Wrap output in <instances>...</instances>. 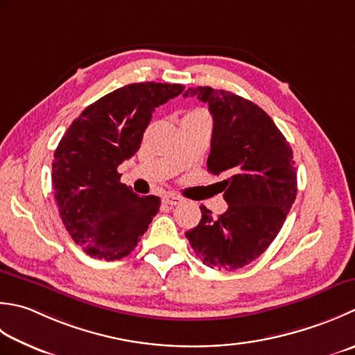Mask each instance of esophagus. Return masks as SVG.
Returning a JSON list of instances; mask_svg holds the SVG:
<instances>
[{"label":"esophagus","instance_id":"obj_1","mask_svg":"<svg viewBox=\"0 0 355 355\" xmlns=\"http://www.w3.org/2000/svg\"><path fill=\"white\" fill-rule=\"evenodd\" d=\"M163 201L166 205L169 206H177V205H182L183 203V198H180L178 196H166L163 198Z\"/></svg>","mask_w":355,"mask_h":355}]
</instances>
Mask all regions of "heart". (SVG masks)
<instances>
[{"mask_svg": "<svg viewBox=\"0 0 355 355\" xmlns=\"http://www.w3.org/2000/svg\"><path fill=\"white\" fill-rule=\"evenodd\" d=\"M189 115H196V116H206L203 112H200V110H196V112H192Z\"/></svg>", "mask_w": 355, "mask_h": 355, "instance_id": "1", "label": "heart"}]
</instances>
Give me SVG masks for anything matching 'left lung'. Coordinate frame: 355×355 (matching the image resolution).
<instances>
[{
    "instance_id": "left-lung-1",
    "label": "left lung",
    "mask_w": 355,
    "mask_h": 355,
    "mask_svg": "<svg viewBox=\"0 0 355 355\" xmlns=\"http://www.w3.org/2000/svg\"><path fill=\"white\" fill-rule=\"evenodd\" d=\"M207 103L214 118L207 171L218 175L227 211L218 218L200 206L198 226L186 232L209 268L234 270L266 251L297 196V172L286 138L265 110L227 90L189 87L184 96Z\"/></svg>"
}]
</instances>
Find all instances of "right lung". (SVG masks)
<instances>
[{
	"label": "right lung",
	"mask_w": 355,
	"mask_h": 355,
	"mask_svg": "<svg viewBox=\"0 0 355 355\" xmlns=\"http://www.w3.org/2000/svg\"><path fill=\"white\" fill-rule=\"evenodd\" d=\"M183 90L154 81L123 86L83 110L58 143L52 184L60 217L94 259L129 255L157 215L159 198L138 197L116 169L140 149L155 107Z\"/></svg>",
	"instance_id": "1"
}]
</instances>
